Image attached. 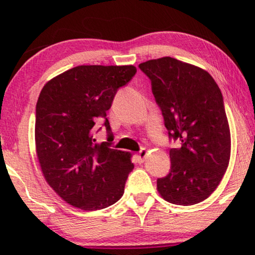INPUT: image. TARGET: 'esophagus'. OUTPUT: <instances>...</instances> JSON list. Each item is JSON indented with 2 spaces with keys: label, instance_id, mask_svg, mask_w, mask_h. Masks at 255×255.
Returning <instances> with one entry per match:
<instances>
[{
  "label": "esophagus",
  "instance_id": "esophagus-1",
  "mask_svg": "<svg viewBox=\"0 0 255 255\" xmlns=\"http://www.w3.org/2000/svg\"><path fill=\"white\" fill-rule=\"evenodd\" d=\"M147 156V151H146L145 148H141L140 151L138 152V159L140 160V161H144V159Z\"/></svg>",
  "mask_w": 255,
  "mask_h": 255
}]
</instances>
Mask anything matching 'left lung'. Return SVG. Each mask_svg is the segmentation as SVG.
<instances>
[{"mask_svg": "<svg viewBox=\"0 0 255 255\" xmlns=\"http://www.w3.org/2000/svg\"><path fill=\"white\" fill-rule=\"evenodd\" d=\"M148 76L170 138V172L156 180L169 203L193 205L219 186L231 155V134L221 89L203 68L163 57L139 65Z\"/></svg>", "mask_w": 255, "mask_h": 255, "instance_id": "1", "label": "left lung"}]
</instances>
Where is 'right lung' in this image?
I'll return each mask as SVG.
<instances>
[{
	"label": "right lung",
	"instance_id": "obj_1",
	"mask_svg": "<svg viewBox=\"0 0 255 255\" xmlns=\"http://www.w3.org/2000/svg\"><path fill=\"white\" fill-rule=\"evenodd\" d=\"M137 72L127 66H78L51 79L36 106L34 139L41 173L72 207L85 211L108 208L124 194L133 169L131 153L96 144L94 125L106 120L117 89Z\"/></svg>",
	"mask_w": 255,
	"mask_h": 255
}]
</instances>
